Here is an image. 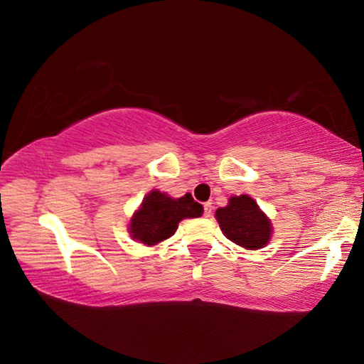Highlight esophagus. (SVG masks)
Returning a JSON list of instances; mask_svg holds the SVG:
<instances>
[{
  "label": "esophagus",
  "mask_w": 364,
  "mask_h": 364,
  "mask_svg": "<svg viewBox=\"0 0 364 364\" xmlns=\"http://www.w3.org/2000/svg\"><path fill=\"white\" fill-rule=\"evenodd\" d=\"M212 210H213V205H212V202H205L204 204V215L205 217L208 218L212 215Z\"/></svg>",
  "instance_id": "1"
}]
</instances>
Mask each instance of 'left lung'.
Masks as SVG:
<instances>
[{
	"mask_svg": "<svg viewBox=\"0 0 364 364\" xmlns=\"http://www.w3.org/2000/svg\"><path fill=\"white\" fill-rule=\"evenodd\" d=\"M215 218L231 242L247 250L264 247L273 234L271 220L247 194L231 196L226 207L217 208Z\"/></svg>",
	"mask_w": 364,
	"mask_h": 364,
	"instance_id": "1",
	"label": "left lung"
}]
</instances>
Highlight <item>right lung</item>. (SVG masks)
Returning a JSON list of instances; mask_svg holds the SVG:
<instances>
[{"label":"right lung","instance_id":"add662e5","mask_svg":"<svg viewBox=\"0 0 364 364\" xmlns=\"http://www.w3.org/2000/svg\"><path fill=\"white\" fill-rule=\"evenodd\" d=\"M202 213L204 207L196 202L189 193L173 199L167 193L152 189L133 213L128 232L133 241L152 247L173 236L181 220L197 218Z\"/></svg>","mask_w":364,"mask_h":364}]
</instances>
